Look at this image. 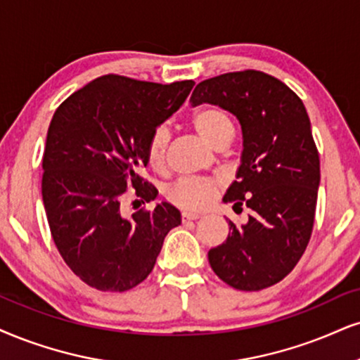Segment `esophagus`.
<instances>
[{
  "label": "esophagus",
  "instance_id": "esophagus-1",
  "mask_svg": "<svg viewBox=\"0 0 360 360\" xmlns=\"http://www.w3.org/2000/svg\"><path fill=\"white\" fill-rule=\"evenodd\" d=\"M197 219H200V214H195V212H184V214H181V221L197 220Z\"/></svg>",
  "mask_w": 360,
  "mask_h": 360
}]
</instances>
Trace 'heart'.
Wrapping results in <instances>:
<instances>
[{"mask_svg": "<svg viewBox=\"0 0 360 360\" xmlns=\"http://www.w3.org/2000/svg\"><path fill=\"white\" fill-rule=\"evenodd\" d=\"M192 125L198 135L214 145L217 140L227 135H233V123L229 113L217 106H202L192 115ZM168 128L160 125L152 131L145 145L146 163L153 170H162L167 162V145H168ZM217 188L215 180L207 179H180L167 190L168 202L185 210H202L210 205L214 200Z\"/></svg>", "mask_w": 360, "mask_h": 360, "instance_id": "b5f03b06", "label": "heart"}]
</instances>
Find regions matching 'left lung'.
I'll use <instances>...</instances> for the list:
<instances>
[{
	"instance_id": "obj_1",
	"label": "left lung",
	"mask_w": 360,
	"mask_h": 360,
	"mask_svg": "<svg viewBox=\"0 0 360 360\" xmlns=\"http://www.w3.org/2000/svg\"><path fill=\"white\" fill-rule=\"evenodd\" d=\"M192 106L219 105L238 118L243 152L224 202L252 210L229 220V237L208 250L214 272L238 290H262L292 272L307 248L316 217L321 162L302 100L281 79L257 70L203 79Z\"/></svg>"
}]
</instances>
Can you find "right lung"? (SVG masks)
I'll return each mask as SVG.
<instances>
[{"instance_id": "add662e5", "label": "right lung", "mask_w": 360, "mask_h": 360, "mask_svg": "<svg viewBox=\"0 0 360 360\" xmlns=\"http://www.w3.org/2000/svg\"><path fill=\"white\" fill-rule=\"evenodd\" d=\"M192 79L160 85L105 75L70 95L53 115L41 193L55 245L88 285L125 292L148 277L163 240L181 221L170 203L122 214L127 188L141 202L158 190L140 176L148 136L187 100Z\"/></svg>"}]
</instances>
